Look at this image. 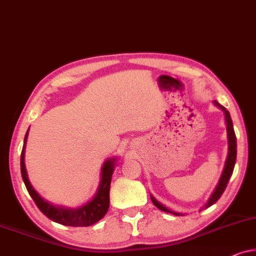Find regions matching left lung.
<instances>
[{"label":"left lung","mask_w":256,"mask_h":256,"mask_svg":"<svg viewBox=\"0 0 256 256\" xmlns=\"http://www.w3.org/2000/svg\"><path fill=\"white\" fill-rule=\"evenodd\" d=\"M214 104L216 106H218L219 109L222 110V112L225 114V123H226V131H228V159H226V162L224 166V170L222 172V176H220V180H219L217 186H216L214 192H212V195L210 196V198H208V203L205 204L204 208H208L211 206L212 204H214L216 202H217L219 198H220V196L222 195V192H225L226 186H228V183L230 181V178L232 176V172H233V169H234V164H236V133H234V128H233V123H232V120H231V116H230V112L228 110L225 109L224 106H220L217 100H214ZM150 200H152L153 204L156 205L158 208H160L161 211H164V212H169V214H172L175 216H181V214H178V212H174V211H170L169 208H167L160 203V202H158L154 197L150 195Z\"/></svg>","instance_id":"obj_1"}]
</instances>
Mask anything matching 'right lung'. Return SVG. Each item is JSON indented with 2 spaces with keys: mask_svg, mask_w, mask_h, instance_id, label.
Returning <instances> with one entry per match:
<instances>
[{
  "mask_svg": "<svg viewBox=\"0 0 256 256\" xmlns=\"http://www.w3.org/2000/svg\"><path fill=\"white\" fill-rule=\"evenodd\" d=\"M28 130L26 131L24 138V145L20 154V172L22 178L25 183L28 194L34 200L39 210L44 214L46 217L51 219V220L58 222V224L66 225V226H90L95 224L102 219L108 212L110 204L109 192H110V183L111 178H112V172L114 170V166H116V158H111L103 164V167L100 169V181L98 189H97L96 195L92 197V200H89L87 204L82 205L78 208H67L64 206H54V205L46 202L44 198H42L40 195L36 192L34 186H31L28 181L26 168H25V145H26Z\"/></svg>",
  "mask_w": 256,
  "mask_h": 256,
  "instance_id": "obj_1",
  "label": "right lung"
}]
</instances>
